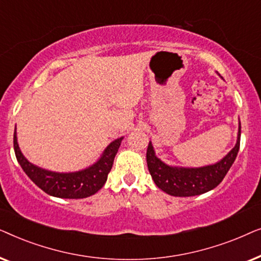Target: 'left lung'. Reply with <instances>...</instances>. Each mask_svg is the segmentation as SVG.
Returning <instances> with one entry per match:
<instances>
[{
  "label": "left lung",
  "mask_w": 261,
  "mask_h": 261,
  "mask_svg": "<svg viewBox=\"0 0 261 261\" xmlns=\"http://www.w3.org/2000/svg\"><path fill=\"white\" fill-rule=\"evenodd\" d=\"M240 137L241 123L239 126L238 141L235 147L221 162L198 169H183V167L166 165L156 158L153 146L149 142L146 153L148 171L156 187L171 196L189 197V196L204 194L216 188L226 177L240 148Z\"/></svg>",
  "instance_id": "8db88e82"
}]
</instances>
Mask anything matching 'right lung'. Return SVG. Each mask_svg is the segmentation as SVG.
<instances>
[{
    "mask_svg": "<svg viewBox=\"0 0 261 261\" xmlns=\"http://www.w3.org/2000/svg\"><path fill=\"white\" fill-rule=\"evenodd\" d=\"M122 138L116 139L106 148L101 159L83 171L72 173H58L42 170L24 158L17 145L16 132H14V151L22 170L35 185L46 194L60 198H85L101 189L113 167L114 158L121 145Z\"/></svg>",
    "mask_w": 261,
    "mask_h": 261,
    "instance_id": "add662e5",
    "label": "right lung"
}]
</instances>
